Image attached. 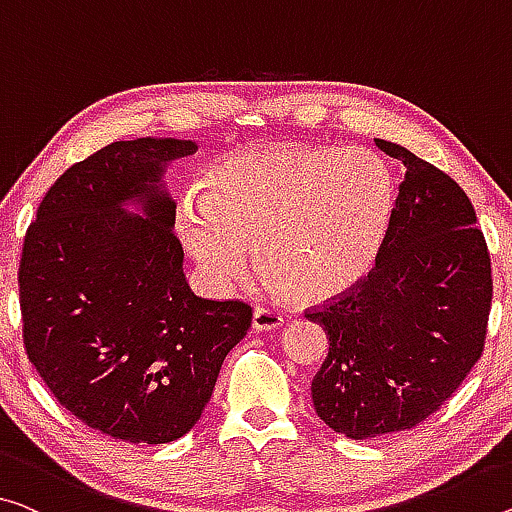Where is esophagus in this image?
<instances>
[{
    "label": "esophagus",
    "instance_id": "34e87169",
    "mask_svg": "<svg viewBox=\"0 0 512 512\" xmlns=\"http://www.w3.org/2000/svg\"><path fill=\"white\" fill-rule=\"evenodd\" d=\"M283 325V316L274 309H256L251 316V327L256 332H270V329H279Z\"/></svg>",
    "mask_w": 512,
    "mask_h": 512
}]
</instances>
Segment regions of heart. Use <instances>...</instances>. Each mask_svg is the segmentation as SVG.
<instances>
[{
  "mask_svg": "<svg viewBox=\"0 0 512 512\" xmlns=\"http://www.w3.org/2000/svg\"><path fill=\"white\" fill-rule=\"evenodd\" d=\"M396 183L366 148L270 146L226 155L174 212L176 238L215 295L254 270L295 300L325 302L364 277L387 235Z\"/></svg>",
  "mask_w": 512,
  "mask_h": 512,
  "instance_id": "b5f03b06",
  "label": "heart"
}]
</instances>
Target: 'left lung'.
<instances>
[{
	"instance_id": "left-lung-1",
	"label": "left lung",
	"mask_w": 512,
	"mask_h": 512,
	"mask_svg": "<svg viewBox=\"0 0 512 512\" xmlns=\"http://www.w3.org/2000/svg\"><path fill=\"white\" fill-rule=\"evenodd\" d=\"M405 167L375 270L309 313L329 336L313 407L329 428L373 439L414 428L483 355L492 267L469 196L405 146L375 139Z\"/></svg>"
}]
</instances>
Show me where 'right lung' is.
Wrapping results in <instances>:
<instances>
[{
    "mask_svg": "<svg viewBox=\"0 0 512 512\" xmlns=\"http://www.w3.org/2000/svg\"><path fill=\"white\" fill-rule=\"evenodd\" d=\"M196 141H114L50 187L25 235L27 357L70 414L102 435L167 444L199 421L251 309L194 295L167 167Z\"/></svg>",
    "mask_w": 512,
    "mask_h": 512,
    "instance_id": "obj_1",
    "label": "right lung"
}]
</instances>
